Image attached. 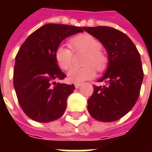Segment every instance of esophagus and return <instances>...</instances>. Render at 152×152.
<instances>
[{
  "label": "esophagus",
  "mask_w": 152,
  "mask_h": 152,
  "mask_svg": "<svg viewBox=\"0 0 152 152\" xmlns=\"http://www.w3.org/2000/svg\"><path fill=\"white\" fill-rule=\"evenodd\" d=\"M80 86H81V83H75V88H76V89H78V88H80Z\"/></svg>",
  "instance_id": "34e87169"
}]
</instances>
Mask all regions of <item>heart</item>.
I'll use <instances>...</instances> for the list:
<instances>
[{"mask_svg": "<svg viewBox=\"0 0 152 152\" xmlns=\"http://www.w3.org/2000/svg\"><path fill=\"white\" fill-rule=\"evenodd\" d=\"M71 45L77 51L87 53L84 64L82 68H72L67 73V79L71 83H82L95 76V69L103 71L108 65V57L100 50L102 45L95 37L88 34H80L71 40ZM73 53L69 46L60 45L55 52V58L58 66L63 70L71 67Z\"/></svg>", "mask_w": 152, "mask_h": 152, "instance_id": "1", "label": "heart"}]
</instances>
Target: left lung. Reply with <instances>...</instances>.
<instances>
[{"label":"left lung","instance_id":"1","mask_svg":"<svg viewBox=\"0 0 152 152\" xmlns=\"http://www.w3.org/2000/svg\"><path fill=\"white\" fill-rule=\"evenodd\" d=\"M99 40L108 54V67L88 100V110L95 119L111 122L131 110L140 95L144 72L140 55L129 37L110 27H83Z\"/></svg>","mask_w":152,"mask_h":152}]
</instances>
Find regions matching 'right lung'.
<instances>
[{
    "label": "right lung",
    "instance_id": "1",
    "mask_svg": "<svg viewBox=\"0 0 152 152\" xmlns=\"http://www.w3.org/2000/svg\"><path fill=\"white\" fill-rule=\"evenodd\" d=\"M83 31L80 27L48 23L30 34L18 51L13 85L23 111L32 120L50 122L64 114L75 86L55 82L66 77L55 52L64 39Z\"/></svg>",
    "mask_w": 152,
    "mask_h": 152
}]
</instances>
